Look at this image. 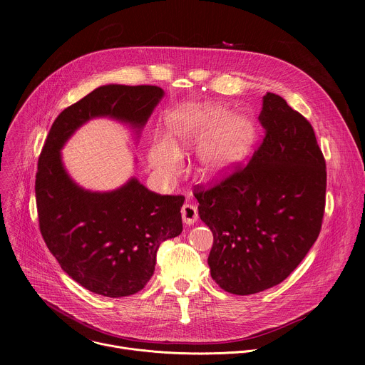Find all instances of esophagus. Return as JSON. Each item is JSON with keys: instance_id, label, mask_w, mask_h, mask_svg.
Wrapping results in <instances>:
<instances>
[{"instance_id": "esophagus-1", "label": "esophagus", "mask_w": 365, "mask_h": 365, "mask_svg": "<svg viewBox=\"0 0 365 365\" xmlns=\"http://www.w3.org/2000/svg\"><path fill=\"white\" fill-rule=\"evenodd\" d=\"M197 218H199V215H197L196 206H193V205H190V203H185V205L182 206V220H183V222H185L186 225L195 224V222L197 221Z\"/></svg>"}]
</instances>
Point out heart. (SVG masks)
I'll return each mask as SVG.
<instances>
[{
	"mask_svg": "<svg viewBox=\"0 0 365 365\" xmlns=\"http://www.w3.org/2000/svg\"><path fill=\"white\" fill-rule=\"evenodd\" d=\"M221 103H185L168 115L166 138H155L148 148L150 165L175 175L182 153L202 144L200 170L207 178L227 175L250 150L255 127L247 114H231Z\"/></svg>",
	"mask_w": 365,
	"mask_h": 365,
	"instance_id": "obj_1",
	"label": "heart"
}]
</instances>
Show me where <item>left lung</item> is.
<instances>
[{"mask_svg": "<svg viewBox=\"0 0 365 365\" xmlns=\"http://www.w3.org/2000/svg\"><path fill=\"white\" fill-rule=\"evenodd\" d=\"M258 121L264 138L248 165L195 189L214 234L211 276L240 296L282 283L315 244L325 211L327 165L310 123L272 92Z\"/></svg>", "mask_w": 365, "mask_h": 365, "instance_id": "obj_1", "label": "left lung"}]
</instances>
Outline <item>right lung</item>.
<instances>
[{"label":"right lung","instance_id":"1","mask_svg":"<svg viewBox=\"0 0 365 365\" xmlns=\"http://www.w3.org/2000/svg\"><path fill=\"white\" fill-rule=\"evenodd\" d=\"M165 92L153 85H106L63 110L38 158L36 203L41 237L63 272L107 297L140 292L160 244L182 230V195H159L135 178L113 192H89L66 173L61 148L88 120L111 117L140 131Z\"/></svg>","mask_w":365,"mask_h":365}]
</instances>
